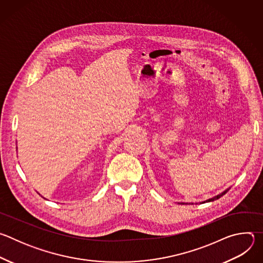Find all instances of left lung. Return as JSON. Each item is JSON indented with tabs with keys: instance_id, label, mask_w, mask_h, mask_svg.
I'll use <instances>...</instances> for the list:
<instances>
[{
	"instance_id": "left-lung-1",
	"label": "left lung",
	"mask_w": 263,
	"mask_h": 263,
	"mask_svg": "<svg viewBox=\"0 0 263 263\" xmlns=\"http://www.w3.org/2000/svg\"><path fill=\"white\" fill-rule=\"evenodd\" d=\"M229 190H230V187L229 189H227L226 191H223L222 193H220L219 195H217V196H215V197H213V198H210V199H208V200H206V201H203V202H200V204H204V203H208V202H213V201H215V200H217V199H219V198H221L223 195H226L228 192H229ZM178 204H181V205H184V204H189V203H178ZM191 204V203H190ZM194 203H192V205H193Z\"/></svg>"
}]
</instances>
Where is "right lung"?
<instances>
[{
  "mask_svg": "<svg viewBox=\"0 0 263 263\" xmlns=\"http://www.w3.org/2000/svg\"><path fill=\"white\" fill-rule=\"evenodd\" d=\"M40 195H41V194H40ZM43 198H44V197H43Z\"/></svg>",
  "mask_w": 263,
  "mask_h": 263,
  "instance_id": "obj_1",
  "label": "right lung"
}]
</instances>
